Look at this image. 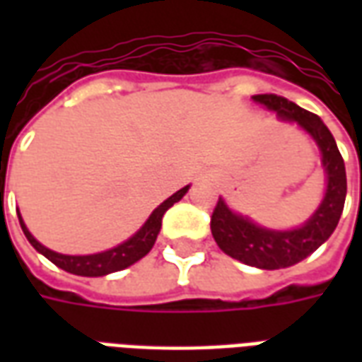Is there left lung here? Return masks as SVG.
<instances>
[{
  "label": "left lung",
  "mask_w": 362,
  "mask_h": 362,
  "mask_svg": "<svg viewBox=\"0 0 362 362\" xmlns=\"http://www.w3.org/2000/svg\"><path fill=\"white\" fill-rule=\"evenodd\" d=\"M254 100L277 112L281 119L296 122L318 143L322 165L327 174L326 196L310 219L295 230H269L258 227L248 217L230 211L219 197L211 213V235L217 246L230 258L259 269H281L303 262L312 252L318 250L335 230L347 194L345 163L335 145L334 135L329 134L320 116L296 106L285 96L272 93L254 95Z\"/></svg>",
  "instance_id": "1"
}]
</instances>
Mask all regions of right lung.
<instances>
[{
  "label": "right lung",
  "instance_id": "obj_1",
  "mask_svg": "<svg viewBox=\"0 0 362 362\" xmlns=\"http://www.w3.org/2000/svg\"><path fill=\"white\" fill-rule=\"evenodd\" d=\"M189 186H184L182 189H178L174 196H170L166 202L158 205L155 211L151 213V217L145 221V225H143L137 233H135L129 240H126L124 244H119L116 248H112V250L100 252V254H90V256H66V254H58V252H52L48 250L46 246L36 240L35 236L28 233V228L25 227V223L21 219V213L19 215V223L21 228H23V233L27 236V240L33 246H35L36 250L40 252L42 256L50 259L52 264H56L62 269H66V272L74 273V275H83V277H103V275H108V273L119 272V269H126L135 262H139L143 256H147L153 248V244L157 240L158 230H160V225H163V215L166 213L168 207H173L176 202H180L182 196L188 192Z\"/></svg>",
  "mask_w": 362,
  "mask_h": 362
}]
</instances>
